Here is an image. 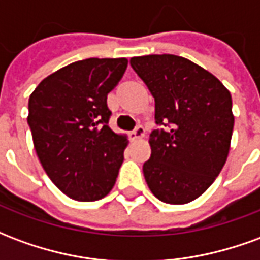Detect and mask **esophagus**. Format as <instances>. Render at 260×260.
<instances>
[{"instance_id":"34e87169","label":"esophagus","mask_w":260,"mask_h":260,"mask_svg":"<svg viewBox=\"0 0 260 260\" xmlns=\"http://www.w3.org/2000/svg\"><path fill=\"white\" fill-rule=\"evenodd\" d=\"M129 136L132 141H138V139H141V138L145 136V128H143L142 125H138L135 129L131 131Z\"/></svg>"}]
</instances>
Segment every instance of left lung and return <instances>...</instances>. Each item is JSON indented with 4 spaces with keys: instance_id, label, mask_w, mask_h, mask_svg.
Listing matches in <instances>:
<instances>
[{
    "instance_id": "obj_1",
    "label": "left lung",
    "mask_w": 260,
    "mask_h": 260,
    "mask_svg": "<svg viewBox=\"0 0 260 260\" xmlns=\"http://www.w3.org/2000/svg\"><path fill=\"white\" fill-rule=\"evenodd\" d=\"M154 97L156 124L143 164L149 189L170 205H184L212 185L227 161L234 128L230 91L209 71L173 54L131 58Z\"/></svg>"
}]
</instances>
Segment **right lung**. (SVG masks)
<instances>
[{"instance_id":"right-lung-1","label":"right lung","mask_w":260,"mask_h":260,"mask_svg":"<svg viewBox=\"0 0 260 260\" xmlns=\"http://www.w3.org/2000/svg\"><path fill=\"white\" fill-rule=\"evenodd\" d=\"M126 58H87L43 79L29 97L27 124L43 169L59 191L79 202L113 189L128 145L108 126L107 94Z\"/></svg>"}]
</instances>
